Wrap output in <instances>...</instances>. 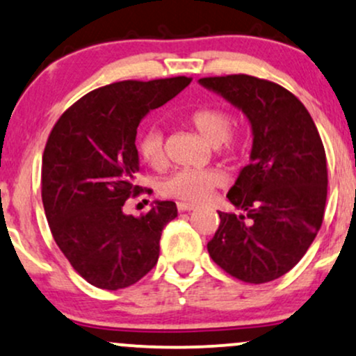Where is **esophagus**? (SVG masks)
<instances>
[{
  "label": "esophagus",
  "instance_id": "34e87169",
  "mask_svg": "<svg viewBox=\"0 0 356 356\" xmlns=\"http://www.w3.org/2000/svg\"><path fill=\"white\" fill-rule=\"evenodd\" d=\"M177 209L181 212H191V211H194L195 205L194 204H187V202H177Z\"/></svg>",
  "mask_w": 356,
  "mask_h": 356
}]
</instances>
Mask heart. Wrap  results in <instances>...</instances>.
<instances>
[{"mask_svg": "<svg viewBox=\"0 0 356 356\" xmlns=\"http://www.w3.org/2000/svg\"><path fill=\"white\" fill-rule=\"evenodd\" d=\"M187 122L191 124L209 144L225 156H234L241 149V137L230 132L232 118L222 108L205 106L195 109ZM136 147L140 159L152 169H161L165 164L164 136L159 127L149 126L137 134ZM222 182V175L213 169H181L175 170L161 182V194L184 202H202Z\"/></svg>", "mask_w": 356, "mask_h": 356, "instance_id": "heart-1", "label": "heart"}]
</instances>
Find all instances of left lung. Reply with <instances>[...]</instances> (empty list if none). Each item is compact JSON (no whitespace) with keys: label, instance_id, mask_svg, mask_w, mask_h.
Returning <instances> with one entry per match:
<instances>
[{"label":"left lung","instance_id":"8db88e82","mask_svg":"<svg viewBox=\"0 0 356 356\" xmlns=\"http://www.w3.org/2000/svg\"><path fill=\"white\" fill-rule=\"evenodd\" d=\"M247 115L252 126L250 164L227 199L242 213L219 212L209 255L227 273L265 284L300 262L323 222L327 156L318 131L292 92L247 74L202 78Z\"/></svg>","mask_w":356,"mask_h":356}]
</instances>
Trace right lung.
I'll use <instances>...</instances> for the list:
<instances>
[{
  "label": "right lung",
  "mask_w": 356,
  "mask_h": 356,
  "mask_svg": "<svg viewBox=\"0 0 356 356\" xmlns=\"http://www.w3.org/2000/svg\"><path fill=\"white\" fill-rule=\"evenodd\" d=\"M191 78L121 81L81 97L54 124L42 154L41 195L51 234L76 272L104 290L139 282L159 259L162 229L177 217L172 200H156L140 217L124 202L139 194L136 134Z\"/></svg>",
  "instance_id": "right-lung-1"
}]
</instances>
